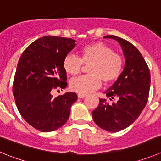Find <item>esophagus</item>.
I'll return each instance as SVG.
<instances>
[{
	"label": "esophagus",
	"instance_id": "1",
	"mask_svg": "<svg viewBox=\"0 0 161 161\" xmlns=\"http://www.w3.org/2000/svg\"><path fill=\"white\" fill-rule=\"evenodd\" d=\"M86 96V94H84V93H78V97L79 98H83Z\"/></svg>",
	"mask_w": 161,
	"mask_h": 161
}]
</instances>
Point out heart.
I'll use <instances>...</instances> for the list:
<instances>
[{
    "label": "heart",
    "instance_id": "heart-1",
    "mask_svg": "<svg viewBox=\"0 0 161 161\" xmlns=\"http://www.w3.org/2000/svg\"><path fill=\"white\" fill-rule=\"evenodd\" d=\"M80 57L68 54L63 61V68L67 74L77 75L82 64L90 65L87 68L89 75L75 78L70 81L72 91L87 93L101 86V80L105 84L115 82L124 70V58L114 53L113 49L102 42L86 45L80 49Z\"/></svg>",
    "mask_w": 161,
    "mask_h": 161
}]
</instances>
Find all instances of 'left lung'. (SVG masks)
Returning a JSON list of instances; mask_svg holds the SVG:
<instances>
[{
	"instance_id": "obj_1",
	"label": "left lung",
	"mask_w": 161,
	"mask_h": 161,
	"mask_svg": "<svg viewBox=\"0 0 161 161\" xmlns=\"http://www.w3.org/2000/svg\"><path fill=\"white\" fill-rule=\"evenodd\" d=\"M104 37L119 43L125 65L119 78L104 92L112 103L109 104L105 99H100L92 115L95 124L103 130L117 132L133 124L144 109L149 98L150 72L142 55L134 45L114 35Z\"/></svg>"
}]
</instances>
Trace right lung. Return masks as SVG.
<instances>
[{"mask_svg":"<svg viewBox=\"0 0 161 161\" xmlns=\"http://www.w3.org/2000/svg\"><path fill=\"white\" fill-rule=\"evenodd\" d=\"M75 46L73 39L45 36L31 43L19 60L12 86L15 104L23 118L40 131L62 127L77 101L75 93L57 97L51 94L54 89L68 85L63 61Z\"/></svg>","mask_w":161,"mask_h":161,"instance_id":"obj_1","label":"right lung"}]
</instances>
